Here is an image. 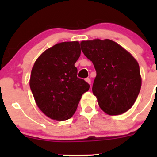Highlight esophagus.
Returning <instances> with one entry per match:
<instances>
[{
  "instance_id": "1",
  "label": "esophagus",
  "mask_w": 157,
  "mask_h": 157,
  "mask_svg": "<svg viewBox=\"0 0 157 157\" xmlns=\"http://www.w3.org/2000/svg\"><path fill=\"white\" fill-rule=\"evenodd\" d=\"M86 80V81L89 84H90V83H91V80H90V79L89 78V77H87V78H86V80Z\"/></svg>"
}]
</instances>
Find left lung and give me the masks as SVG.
I'll list each match as a JSON object with an SVG mask.
<instances>
[{"label": "left lung", "mask_w": 157, "mask_h": 157, "mask_svg": "<svg viewBox=\"0 0 157 157\" xmlns=\"http://www.w3.org/2000/svg\"><path fill=\"white\" fill-rule=\"evenodd\" d=\"M80 45L96 69L92 90L101 109L110 115L129 110L141 87L140 67L135 58L109 39L83 41Z\"/></svg>", "instance_id": "8db88e82"}]
</instances>
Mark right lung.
Listing matches in <instances>:
<instances>
[{"label": "right lung", "mask_w": 157, "mask_h": 157, "mask_svg": "<svg viewBox=\"0 0 157 157\" xmlns=\"http://www.w3.org/2000/svg\"><path fill=\"white\" fill-rule=\"evenodd\" d=\"M79 42H64L45 50L33 65L29 86L39 109L58 121L71 118L90 85L77 77Z\"/></svg>", "instance_id": "obj_1"}]
</instances>
